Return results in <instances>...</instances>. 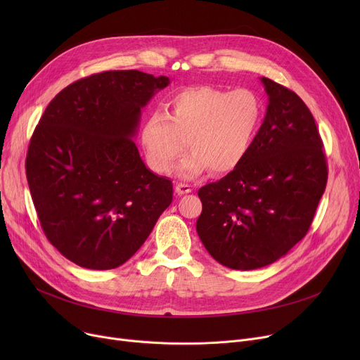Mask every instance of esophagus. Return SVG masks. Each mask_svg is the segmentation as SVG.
Returning a JSON list of instances; mask_svg holds the SVG:
<instances>
[{
    "instance_id": "34e87169",
    "label": "esophagus",
    "mask_w": 360,
    "mask_h": 360,
    "mask_svg": "<svg viewBox=\"0 0 360 360\" xmlns=\"http://www.w3.org/2000/svg\"><path fill=\"white\" fill-rule=\"evenodd\" d=\"M175 191H176L179 195H184V194L191 193V191H193V186L188 185V184H176Z\"/></svg>"
}]
</instances>
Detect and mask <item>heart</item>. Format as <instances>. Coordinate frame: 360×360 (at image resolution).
<instances>
[{
    "label": "heart",
    "instance_id": "heart-1",
    "mask_svg": "<svg viewBox=\"0 0 360 360\" xmlns=\"http://www.w3.org/2000/svg\"><path fill=\"white\" fill-rule=\"evenodd\" d=\"M261 121L262 103L251 90L195 86L169 99L167 115L150 113L141 124L140 143L148 167L156 174L174 169L186 139L191 153L179 165L184 176L198 175L205 169L223 175L248 156Z\"/></svg>",
    "mask_w": 360,
    "mask_h": 360
}]
</instances>
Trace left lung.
I'll return each mask as SVG.
<instances>
[{
  "label": "left lung",
  "mask_w": 360,
  "mask_h": 360,
  "mask_svg": "<svg viewBox=\"0 0 360 360\" xmlns=\"http://www.w3.org/2000/svg\"><path fill=\"white\" fill-rule=\"evenodd\" d=\"M269 106L242 165L200 188L197 233L233 270L266 267L304 238L323 197L328 167L311 110L297 94L261 79Z\"/></svg>",
  "instance_id": "left-lung-1"
}]
</instances>
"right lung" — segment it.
<instances>
[{"instance_id":"1","label":"right lung","mask_w":360,"mask_h":360,"mask_svg":"<svg viewBox=\"0 0 360 360\" xmlns=\"http://www.w3.org/2000/svg\"><path fill=\"white\" fill-rule=\"evenodd\" d=\"M167 84L139 70L91 74L56 94L33 131L26 176L37 217L80 267L122 266L172 202V181L148 170L132 141L141 108Z\"/></svg>"}]
</instances>
